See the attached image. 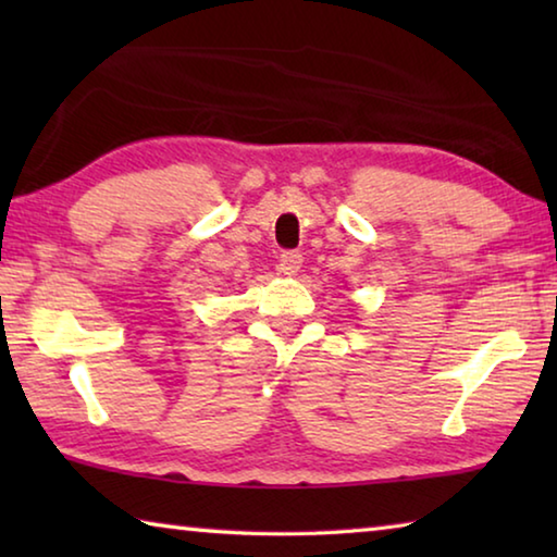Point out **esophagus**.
<instances>
[{
	"label": "esophagus",
	"mask_w": 557,
	"mask_h": 557,
	"mask_svg": "<svg viewBox=\"0 0 557 557\" xmlns=\"http://www.w3.org/2000/svg\"><path fill=\"white\" fill-rule=\"evenodd\" d=\"M301 268V252L299 250H282L280 252V272L282 275H297Z\"/></svg>",
	"instance_id": "obj_1"
}]
</instances>
